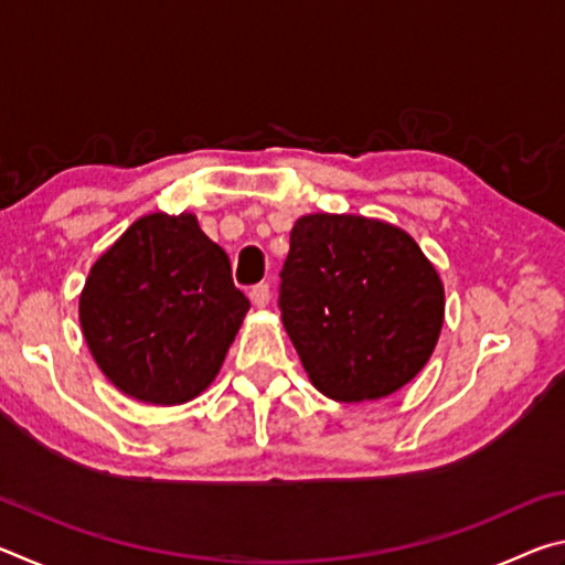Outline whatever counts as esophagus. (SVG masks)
<instances>
[{
    "label": "esophagus",
    "instance_id": "esophagus-1",
    "mask_svg": "<svg viewBox=\"0 0 565 565\" xmlns=\"http://www.w3.org/2000/svg\"><path fill=\"white\" fill-rule=\"evenodd\" d=\"M248 296H252L254 306H269V301H271L269 284H256V286H252V291H248Z\"/></svg>",
    "mask_w": 565,
    "mask_h": 565
}]
</instances>
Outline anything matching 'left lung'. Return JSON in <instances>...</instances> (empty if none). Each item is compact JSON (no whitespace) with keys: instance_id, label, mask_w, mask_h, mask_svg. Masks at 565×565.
Here are the masks:
<instances>
[{"instance_id":"obj_1","label":"left lung","mask_w":565,"mask_h":565,"mask_svg":"<svg viewBox=\"0 0 565 565\" xmlns=\"http://www.w3.org/2000/svg\"><path fill=\"white\" fill-rule=\"evenodd\" d=\"M279 309L311 384L359 404L394 394L426 366L444 323V286L401 228L309 214L291 228Z\"/></svg>"}]
</instances>
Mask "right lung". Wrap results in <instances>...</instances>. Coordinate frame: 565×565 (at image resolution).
<instances>
[{
    "label": "right lung",
    "mask_w": 565,
    "mask_h": 565,
    "mask_svg": "<svg viewBox=\"0 0 565 565\" xmlns=\"http://www.w3.org/2000/svg\"><path fill=\"white\" fill-rule=\"evenodd\" d=\"M248 306L196 216L159 212L137 218L92 266L79 321L114 386L174 406L212 384Z\"/></svg>",
    "instance_id": "right-lung-1"
}]
</instances>
